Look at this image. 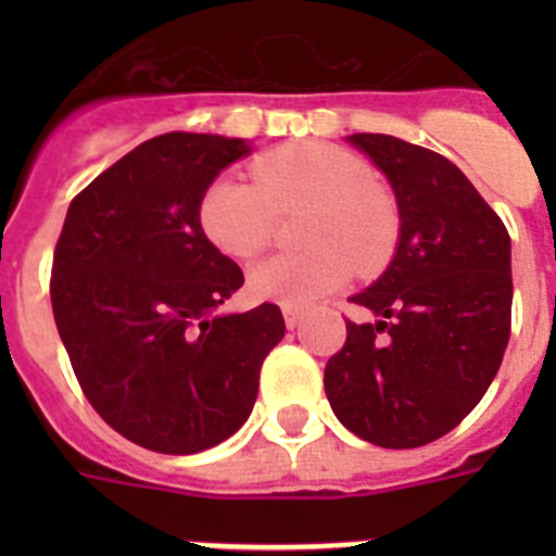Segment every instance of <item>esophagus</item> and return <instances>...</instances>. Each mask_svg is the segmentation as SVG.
<instances>
[{
	"instance_id": "1",
	"label": "esophagus",
	"mask_w": 556,
	"mask_h": 556,
	"mask_svg": "<svg viewBox=\"0 0 556 556\" xmlns=\"http://www.w3.org/2000/svg\"><path fill=\"white\" fill-rule=\"evenodd\" d=\"M303 317H306V312H303L301 306H283V320H287V328H298L303 323Z\"/></svg>"
}]
</instances>
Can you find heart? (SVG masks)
Wrapping results in <instances>:
<instances>
[{"label": "heart", "instance_id": "heart-1", "mask_svg": "<svg viewBox=\"0 0 556 556\" xmlns=\"http://www.w3.org/2000/svg\"><path fill=\"white\" fill-rule=\"evenodd\" d=\"M253 180L219 178L200 200V225L225 255L248 262L269 248L278 214L306 211L301 253L273 255L250 273L258 298L308 306L356 275L390 264L401 236L397 203L372 184L367 161L320 141H298L253 161Z\"/></svg>", "mask_w": 556, "mask_h": 556}]
</instances>
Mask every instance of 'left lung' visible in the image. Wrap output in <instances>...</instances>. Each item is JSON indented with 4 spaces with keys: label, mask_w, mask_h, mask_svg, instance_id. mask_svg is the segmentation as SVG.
<instances>
[{
    "label": "left lung",
    "mask_w": 556,
    "mask_h": 556,
    "mask_svg": "<svg viewBox=\"0 0 556 556\" xmlns=\"http://www.w3.org/2000/svg\"><path fill=\"white\" fill-rule=\"evenodd\" d=\"M395 191L401 242L351 303L326 365L339 424L381 448H420L465 420L493 384L513 328V255L501 217L445 155L384 132H356Z\"/></svg>",
    "instance_id": "8db88e82"
}]
</instances>
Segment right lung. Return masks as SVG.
Wrapping results in <instances>:
<instances>
[{
  "label": "right lung",
  "mask_w": 556,
  "mask_h": 556,
  "mask_svg": "<svg viewBox=\"0 0 556 556\" xmlns=\"http://www.w3.org/2000/svg\"><path fill=\"white\" fill-rule=\"evenodd\" d=\"M248 144L164 132L72 200L52 255V312L83 395L125 440L198 454L239 431L283 314L217 308L244 283L208 242L200 200Z\"/></svg>",
  "instance_id": "1"
}]
</instances>
